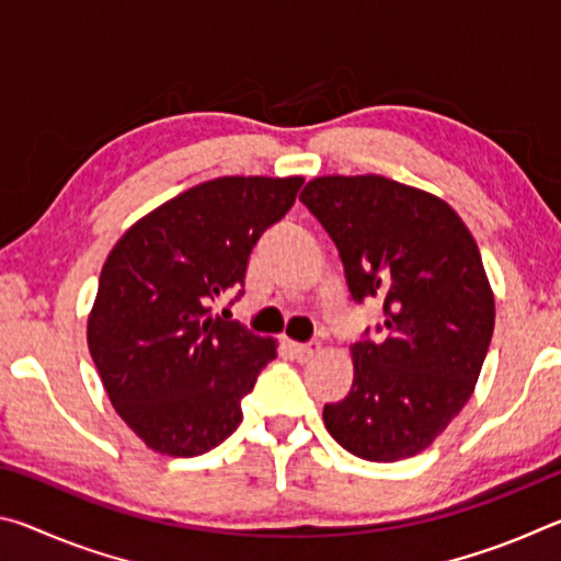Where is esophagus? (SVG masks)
Returning <instances> with one entry per match:
<instances>
[{
    "instance_id": "1",
    "label": "esophagus",
    "mask_w": 561,
    "mask_h": 561,
    "mask_svg": "<svg viewBox=\"0 0 561 561\" xmlns=\"http://www.w3.org/2000/svg\"><path fill=\"white\" fill-rule=\"evenodd\" d=\"M289 348H291V354H294V358L299 360V364H307V360H311L319 354L321 346L319 344H291Z\"/></svg>"
}]
</instances>
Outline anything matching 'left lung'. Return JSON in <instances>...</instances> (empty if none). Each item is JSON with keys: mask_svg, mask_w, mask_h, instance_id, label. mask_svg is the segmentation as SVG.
<instances>
[{"mask_svg": "<svg viewBox=\"0 0 561 561\" xmlns=\"http://www.w3.org/2000/svg\"><path fill=\"white\" fill-rule=\"evenodd\" d=\"M299 201L334 240L351 297L386 311V339L348 348L354 383L324 405L327 431L356 458H413L470 401L495 331L478 242L438 195L383 175H321Z\"/></svg>", "mask_w": 561, "mask_h": 561, "instance_id": "1", "label": "left lung"}]
</instances>
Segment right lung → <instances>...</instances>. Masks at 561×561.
I'll return each mask as SVG.
<instances>
[{
    "label": "right lung",
    "mask_w": 561,
    "mask_h": 561,
    "mask_svg": "<svg viewBox=\"0 0 561 561\" xmlns=\"http://www.w3.org/2000/svg\"><path fill=\"white\" fill-rule=\"evenodd\" d=\"M304 178L230 175L133 222L103 262L87 341L111 405L150 450L195 458L242 423V398L277 339L213 317L244 282L254 242L294 205Z\"/></svg>",
    "instance_id": "1"
}]
</instances>
